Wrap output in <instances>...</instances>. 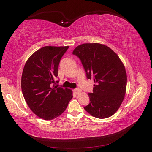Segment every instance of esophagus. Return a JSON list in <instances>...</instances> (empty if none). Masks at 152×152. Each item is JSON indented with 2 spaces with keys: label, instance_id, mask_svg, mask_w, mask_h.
<instances>
[{
  "label": "esophagus",
  "instance_id": "esophagus-1",
  "mask_svg": "<svg viewBox=\"0 0 152 152\" xmlns=\"http://www.w3.org/2000/svg\"><path fill=\"white\" fill-rule=\"evenodd\" d=\"M73 91H74V93H75L76 94H79L80 93V92H81V90H80V89H79V88H77V89L73 90Z\"/></svg>",
  "mask_w": 152,
  "mask_h": 152
}]
</instances>
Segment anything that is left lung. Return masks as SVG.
I'll list each match as a JSON object with an SVG mask.
<instances>
[{
    "label": "left lung",
    "mask_w": 152,
    "mask_h": 152,
    "mask_svg": "<svg viewBox=\"0 0 152 152\" xmlns=\"http://www.w3.org/2000/svg\"><path fill=\"white\" fill-rule=\"evenodd\" d=\"M73 54L80 58L87 78L94 80L91 102L84 108L92 116L106 118L115 113L125 97L127 74L120 58L107 45L86 43L78 45Z\"/></svg>",
    "instance_id": "obj_1"
}]
</instances>
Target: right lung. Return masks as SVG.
I'll return each mask as SVG.
<instances>
[{"mask_svg": "<svg viewBox=\"0 0 152 152\" xmlns=\"http://www.w3.org/2000/svg\"><path fill=\"white\" fill-rule=\"evenodd\" d=\"M69 46H45L27 59L21 76V90L28 107L44 120H52L65 111L73 98L70 89L54 86L58 66Z\"/></svg>", "mask_w": 152, "mask_h": 152, "instance_id": "right-lung-1", "label": "right lung"}]
</instances>
